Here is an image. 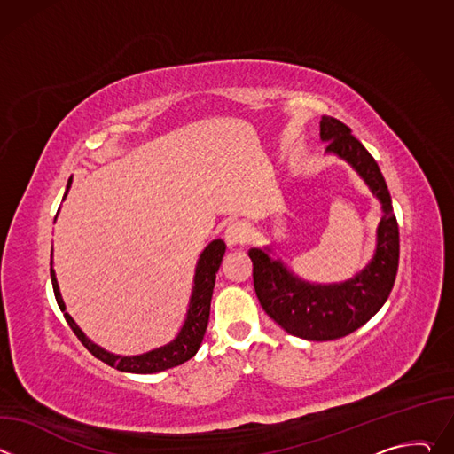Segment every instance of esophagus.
I'll return each instance as SVG.
<instances>
[{
  "mask_svg": "<svg viewBox=\"0 0 454 454\" xmlns=\"http://www.w3.org/2000/svg\"><path fill=\"white\" fill-rule=\"evenodd\" d=\"M247 228L242 223H231L224 231V240L230 247L244 246L247 242Z\"/></svg>",
  "mask_w": 454,
  "mask_h": 454,
  "instance_id": "obj_1",
  "label": "esophagus"
}]
</instances>
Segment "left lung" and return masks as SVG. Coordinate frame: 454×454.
<instances>
[{
  "label": "left lung",
  "mask_w": 454,
  "mask_h": 454,
  "mask_svg": "<svg viewBox=\"0 0 454 454\" xmlns=\"http://www.w3.org/2000/svg\"><path fill=\"white\" fill-rule=\"evenodd\" d=\"M319 137L327 151L347 160L382 203L373 261L356 278L334 286H312L293 277L262 249H251L254 293L262 309L293 336L333 341L352 334L384 305L399 270V224L392 198L373 156L333 116L319 121Z\"/></svg>",
  "instance_id": "8db88e82"
}]
</instances>
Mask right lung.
I'll return each mask as SVG.
<instances>
[{
	"mask_svg": "<svg viewBox=\"0 0 454 454\" xmlns=\"http://www.w3.org/2000/svg\"><path fill=\"white\" fill-rule=\"evenodd\" d=\"M72 184V177L68 179V186H67V193L68 188ZM64 193V198H67ZM226 246L223 240H214L212 244L207 246V249L201 253V258L196 268V278H193V293L190 298V307H188V314L184 319V325L181 329V333L177 334V338L161 347L156 348L153 352H147L144 356H135V357H120V356H113L106 350H102L100 347H97L95 343H91L82 331L77 327V323L72 319V316L67 312V307H64V301L60 298L59 293V286H57V278H55V271L51 268L50 262V277H51V286H53V294L55 300L59 303V309L64 312V317H67L70 329L74 331V334L79 338V341L102 363L120 370V372H131V373H156L177 364H183L184 361L192 359L196 356V352L201 347V341L205 338L207 327H208V317H210V301H212V293L215 287V275L221 268L223 256H224Z\"/></svg>",
	"mask_w": 454,
	"mask_h": 454,
	"instance_id": "add662e5",
	"label": "right lung"
}]
</instances>
